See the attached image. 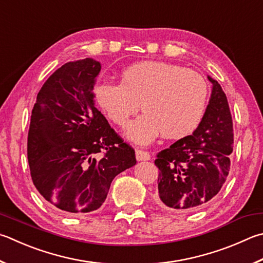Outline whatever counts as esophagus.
<instances>
[{
    "instance_id": "34e87169",
    "label": "esophagus",
    "mask_w": 263,
    "mask_h": 263,
    "mask_svg": "<svg viewBox=\"0 0 263 263\" xmlns=\"http://www.w3.org/2000/svg\"><path fill=\"white\" fill-rule=\"evenodd\" d=\"M136 159L138 161H148L151 159V154L146 151H141V149H138L136 152Z\"/></svg>"
}]
</instances>
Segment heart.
<instances>
[{
    "mask_svg": "<svg viewBox=\"0 0 263 263\" xmlns=\"http://www.w3.org/2000/svg\"><path fill=\"white\" fill-rule=\"evenodd\" d=\"M209 87L197 71L165 62H140L121 73V83H100L95 98L108 118L125 127L140 108L145 114L127 131L131 140L147 144L161 133L179 139L192 133L206 111Z\"/></svg>",
    "mask_w": 263,
    "mask_h": 263,
    "instance_id": "obj_1",
    "label": "heart"
}]
</instances>
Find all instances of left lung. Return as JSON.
Instances as JSON below:
<instances>
[{
	"instance_id": "1",
	"label": "left lung",
	"mask_w": 263,
	"mask_h": 263,
	"mask_svg": "<svg viewBox=\"0 0 263 263\" xmlns=\"http://www.w3.org/2000/svg\"><path fill=\"white\" fill-rule=\"evenodd\" d=\"M206 112L193 135L156 154L160 170L156 202L176 212L202 208L226 183L233 151V125L228 99L216 80Z\"/></svg>"
}]
</instances>
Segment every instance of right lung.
I'll return each instance as SVG.
<instances>
[{
	"instance_id": "1",
	"label": "right lung",
	"mask_w": 263,
	"mask_h": 263,
	"mask_svg": "<svg viewBox=\"0 0 263 263\" xmlns=\"http://www.w3.org/2000/svg\"><path fill=\"white\" fill-rule=\"evenodd\" d=\"M100 70L93 59L62 65L46 80L32 110L27 159L33 184L66 214L97 211L112 179L137 163L135 149L94 106Z\"/></svg>"
}]
</instances>
